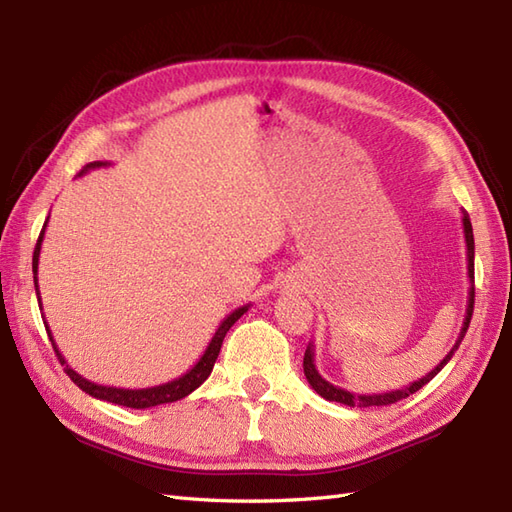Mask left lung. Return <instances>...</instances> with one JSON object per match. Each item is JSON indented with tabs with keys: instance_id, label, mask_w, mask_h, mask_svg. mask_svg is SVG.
<instances>
[{
	"instance_id": "1",
	"label": "left lung",
	"mask_w": 512,
	"mask_h": 512,
	"mask_svg": "<svg viewBox=\"0 0 512 512\" xmlns=\"http://www.w3.org/2000/svg\"><path fill=\"white\" fill-rule=\"evenodd\" d=\"M462 228H464V242H466V270H469V301H466V314H464V323H462V330H460V336L458 341H455V345L451 347V352L442 358V361L431 369L429 374H424L422 378L413 380V383L400 387V389H394V391H385V394H354V391H347L343 387H336L332 385L330 380H325L321 374L317 365H314V345L310 343L308 350H306V356H303V374H306L310 387L317 391V394L325 400L330 402H341V405H347V407H387V405H394V402L407 398L411 394H416L418 389H422L424 385L429 383V380L436 376L440 369L447 365L451 361V356L455 354V350H458L466 330H469V323H471V314H473V303H475V239H473V226H471V220H469V213H462Z\"/></svg>"
}]
</instances>
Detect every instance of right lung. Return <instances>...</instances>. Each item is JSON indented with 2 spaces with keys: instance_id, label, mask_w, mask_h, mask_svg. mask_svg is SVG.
Masks as SVG:
<instances>
[{
  "instance_id": "obj_1",
  "label": "right lung",
  "mask_w": 512,
  "mask_h": 512,
  "mask_svg": "<svg viewBox=\"0 0 512 512\" xmlns=\"http://www.w3.org/2000/svg\"><path fill=\"white\" fill-rule=\"evenodd\" d=\"M99 167H110V162H90V165H85V169L79 173V176H83V173H88L92 169H99ZM46 226H48V220L46 224H43L41 228V235L37 239V246H35V253H32V273H35V290H37V301H39V308H41V295H39V279H37V273H39V255H41V242H43V235H46ZM250 303H246V306L242 308H235L228 317L217 325V330L213 334V339L209 341V345H206L204 354L198 358V363H195L191 369H187L182 376L169 380V383H162V385H154V387H143V389H125V387H110V385H99V383H92V380L83 378L81 374H76L74 369L65 363L63 354L59 352L57 343H54L52 339V332L48 328V323L43 321V325H46V332L50 336L52 341V347L54 352H57V358L59 363L63 365L65 374H68L72 378V383L76 387H81L85 394H90L92 398H99V400H105V402H112V405H121V407H129V409H149V407H158V405H167V402H176L184 396H189L191 391L198 389L206 378H209V374L213 372V365L217 361V354H220V347H222V341L226 332L233 328V323L242 317L244 312H248ZM46 319V317H43Z\"/></svg>"
}]
</instances>
